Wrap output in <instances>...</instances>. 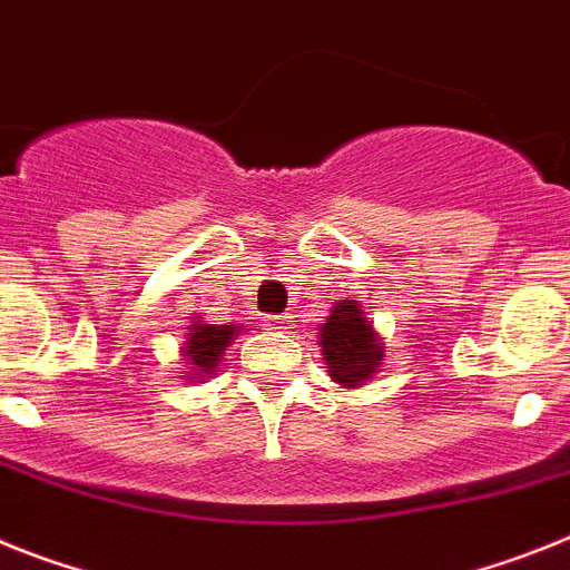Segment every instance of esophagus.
<instances>
[{
    "label": "esophagus",
    "instance_id": "esophagus-1",
    "mask_svg": "<svg viewBox=\"0 0 570 570\" xmlns=\"http://www.w3.org/2000/svg\"><path fill=\"white\" fill-rule=\"evenodd\" d=\"M289 315H269V318H266V326H269V330H289Z\"/></svg>",
    "mask_w": 570,
    "mask_h": 570
}]
</instances>
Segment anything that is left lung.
<instances>
[{"label": "left lung", "instance_id": "obj_1", "mask_svg": "<svg viewBox=\"0 0 570 570\" xmlns=\"http://www.w3.org/2000/svg\"><path fill=\"white\" fill-rule=\"evenodd\" d=\"M321 353L330 364L333 381L344 387H358L373 379L384 361V346L379 344L373 324L364 318L358 301H344L321 326Z\"/></svg>", "mask_w": 570, "mask_h": 570}]
</instances>
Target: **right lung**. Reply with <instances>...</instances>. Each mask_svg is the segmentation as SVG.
<instances>
[{"mask_svg": "<svg viewBox=\"0 0 570 570\" xmlns=\"http://www.w3.org/2000/svg\"><path fill=\"white\" fill-rule=\"evenodd\" d=\"M237 326H209V324H197L191 326L189 344L183 353L189 355V361L195 364L200 373L212 375L217 367V361L224 355L226 346L235 338Z\"/></svg>", "mask_w": 570, "mask_h": 570, "instance_id": "right-lung-1", "label": "right lung"}]
</instances>
